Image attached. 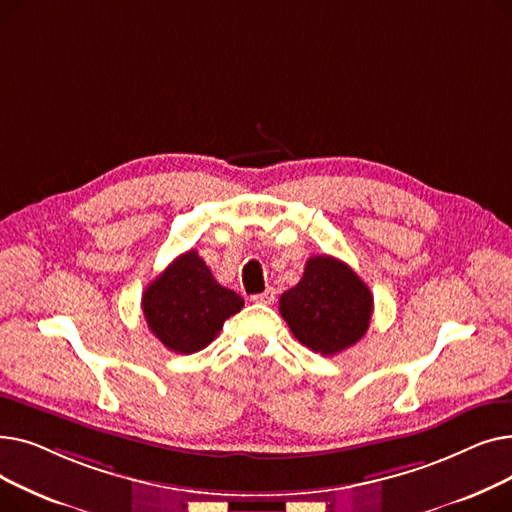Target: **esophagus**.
Wrapping results in <instances>:
<instances>
[{"instance_id": "esophagus-1", "label": "esophagus", "mask_w": 512, "mask_h": 512, "mask_svg": "<svg viewBox=\"0 0 512 512\" xmlns=\"http://www.w3.org/2000/svg\"><path fill=\"white\" fill-rule=\"evenodd\" d=\"M274 299H276V290L274 288H267L261 294H253V297H251V301L259 303V305H272Z\"/></svg>"}]
</instances>
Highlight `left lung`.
I'll return each mask as SVG.
<instances>
[{
    "instance_id": "8db88e82",
    "label": "left lung",
    "mask_w": 512,
    "mask_h": 512,
    "mask_svg": "<svg viewBox=\"0 0 512 512\" xmlns=\"http://www.w3.org/2000/svg\"><path fill=\"white\" fill-rule=\"evenodd\" d=\"M280 313L294 338L313 353L330 357L365 336L373 297L344 261L315 255L307 261L301 282L280 297Z\"/></svg>"
}]
</instances>
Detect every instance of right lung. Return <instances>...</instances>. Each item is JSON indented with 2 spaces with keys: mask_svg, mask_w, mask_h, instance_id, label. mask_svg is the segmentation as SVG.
Wrapping results in <instances>:
<instances>
[{
  "mask_svg": "<svg viewBox=\"0 0 512 512\" xmlns=\"http://www.w3.org/2000/svg\"><path fill=\"white\" fill-rule=\"evenodd\" d=\"M242 305L240 294L218 284L197 251L176 257L143 292L149 330L182 355L205 348Z\"/></svg>",
  "mask_w": 512,
  "mask_h": 512,
  "instance_id": "1",
  "label": "right lung"
}]
</instances>
